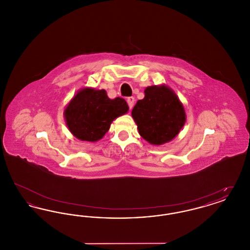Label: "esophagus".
I'll use <instances>...</instances> for the list:
<instances>
[{"instance_id":"esophagus-1","label":"esophagus","mask_w":250,"mask_h":250,"mask_svg":"<svg viewBox=\"0 0 250 250\" xmlns=\"http://www.w3.org/2000/svg\"><path fill=\"white\" fill-rule=\"evenodd\" d=\"M126 101H127V104H128V106H129V108H132L133 106H134V102H135V98L133 97V96H130V97H128L127 99H126Z\"/></svg>"}]
</instances>
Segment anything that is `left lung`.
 Segmentation results:
<instances>
[{
	"mask_svg": "<svg viewBox=\"0 0 250 250\" xmlns=\"http://www.w3.org/2000/svg\"><path fill=\"white\" fill-rule=\"evenodd\" d=\"M144 94V98L138 100L131 113L140 135L153 145L172 141L187 121L184 105L165 84L149 86Z\"/></svg>",
	"mask_w": 250,
	"mask_h": 250,
	"instance_id": "1",
	"label": "left lung"
}]
</instances>
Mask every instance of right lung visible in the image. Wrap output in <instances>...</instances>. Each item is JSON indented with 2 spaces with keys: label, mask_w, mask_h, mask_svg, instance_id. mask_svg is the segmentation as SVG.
Returning a JSON list of instances; mask_svg holds the SVG:
<instances>
[{
  "label": "right lung",
  "mask_w": 250,
  "mask_h": 250,
  "mask_svg": "<svg viewBox=\"0 0 250 250\" xmlns=\"http://www.w3.org/2000/svg\"><path fill=\"white\" fill-rule=\"evenodd\" d=\"M128 109L124 98L110 99L103 89L85 87L73 96L63 110V117L75 138L95 143L105 136L111 123Z\"/></svg>",
  "instance_id": "right-lung-1"
}]
</instances>
